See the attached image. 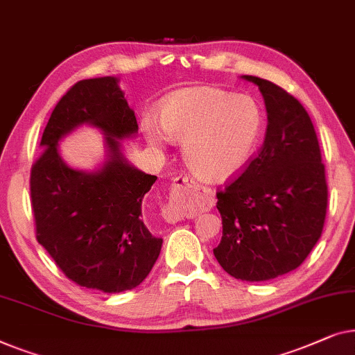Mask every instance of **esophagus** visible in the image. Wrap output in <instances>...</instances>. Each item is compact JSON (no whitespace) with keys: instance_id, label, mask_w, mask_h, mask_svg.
<instances>
[{"instance_id":"34e87169","label":"esophagus","mask_w":355,"mask_h":355,"mask_svg":"<svg viewBox=\"0 0 355 355\" xmlns=\"http://www.w3.org/2000/svg\"><path fill=\"white\" fill-rule=\"evenodd\" d=\"M194 187V180L191 177L182 175L177 177L173 180L172 184V191H171V206H166L162 209V217L167 223H177L180 220H183V214H184V207H183V191L184 189H189Z\"/></svg>"}]
</instances>
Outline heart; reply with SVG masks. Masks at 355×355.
<instances>
[{"label":"heart","instance_id":"heart-1","mask_svg":"<svg viewBox=\"0 0 355 355\" xmlns=\"http://www.w3.org/2000/svg\"><path fill=\"white\" fill-rule=\"evenodd\" d=\"M159 122L144 119L141 132L153 148L166 149L168 139L183 143V157L199 178L225 182L248 166L261 139L263 116L248 94L216 87H189L168 94Z\"/></svg>","mask_w":355,"mask_h":355}]
</instances>
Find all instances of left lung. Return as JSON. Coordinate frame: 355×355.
Returning <instances> with one entry per match:
<instances>
[{"label": "left lung", "mask_w": 355, "mask_h": 355, "mask_svg": "<svg viewBox=\"0 0 355 355\" xmlns=\"http://www.w3.org/2000/svg\"><path fill=\"white\" fill-rule=\"evenodd\" d=\"M257 85L267 109L266 139L233 183L217 193L222 239L214 256L243 282H267L294 270L322 236L328 187L309 114L268 80Z\"/></svg>", "instance_id": "obj_1"}]
</instances>
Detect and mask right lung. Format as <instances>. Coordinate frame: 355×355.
Masks as SVG:
<instances>
[{
	"label": "right lung",
	"instance_id": "1",
	"mask_svg": "<svg viewBox=\"0 0 355 355\" xmlns=\"http://www.w3.org/2000/svg\"><path fill=\"white\" fill-rule=\"evenodd\" d=\"M82 125L105 135L107 156L94 171L63 161L58 141ZM138 123L117 77L82 80L56 104L32 167L37 239L67 278L103 293L137 288L162 248L144 223L143 198L156 182L123 156Z\"/></svg>",
	"mask_w": 355,
	"mask_h": 355
}]
</instances>
